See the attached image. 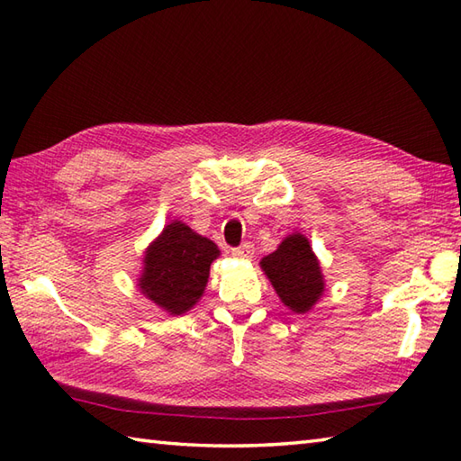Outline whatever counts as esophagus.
I'll use <instances>...</instances> for the list:
<instances>
[{"instance_id":"esophagus-1","label":"esophagus","mask_w":461,"mask_h":461,"mask_svg":"<svg viewBox=\"0 0 461 461\" xmlns=\"http://www.w3.org/2000/svg\"><path fill=\"white\" fill-rule=\"evenodd\" d=\"M231 256H236L240 259H249L253 256V243L246 241V243H241L240 248H233L231 249Z\"/></svg>"}]
</instances>
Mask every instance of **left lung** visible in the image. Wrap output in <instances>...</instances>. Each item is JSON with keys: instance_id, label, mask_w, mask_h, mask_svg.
<instances>
[{"instance_id": "left-lung-1", "label": "left lung", "mask_w": 461, "mask_h": 461, "mask_svg": "<svg viewBox=\"0 0 461 461\" xmlns=\"http://www.w3.org/2000/svg\"><path fill=\"white\" fill-rule=\"evenodd\" d=\"M259 266L283 305L293 312H307L325 291L319 259L312 253L309 240L301 233H291L283 240L281 246L263 258Z\"/></svg>"}]
</instances>
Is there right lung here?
<instances>
[{
  "label": "right lung",
  "mask_w": 461,
  "mask_h": 461,
  "mask_svg": "<svg viewBox=\"0 0 461 461\" xmlns=\"http://www.w3.org/2000/svg\"><path fill=\"white\" fill-rule=\"evenodd\" d=\"M220 249L182 221L166 225L144 251L139 289L168 315L190 311L208 285L210 266Z\"/></svg>",
  "instance_id": "obj_1"
}]
</instances>
